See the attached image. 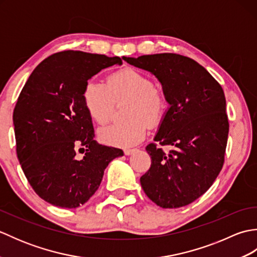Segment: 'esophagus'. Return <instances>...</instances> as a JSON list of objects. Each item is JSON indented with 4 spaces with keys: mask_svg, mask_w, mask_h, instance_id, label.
I'll use <instances>...</instances> for the list:
<instances>
[{
    "mask_svg": "<svg viewBox=\"0 0 257 257\" xmlns=\"http://www.w3.org/2000/svg\"><path fill=\"white\" fill-rule=\"evenodd\" d=\"M135 151H136V149H125L123 152L125 156H130V155H133Z\"/></svg>",
    "mask_w": 257,
    "mask_h": 257,
    "instance_id": "34e87169",
    "label": "esophagus"
}]
</instances>
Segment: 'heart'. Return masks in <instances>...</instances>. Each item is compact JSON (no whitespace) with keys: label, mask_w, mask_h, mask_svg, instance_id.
<instances>
[{"label":"heart","mask_w":257,"mask_h":257,"mask_svg":"<svg viewBox=\"0 0 257 257\" xmlns=\"http://www.w3.org/2000/svg\"><path fill=\"white\" fill-rule=\"evenodd\" d=\"M83 99L87 113L98 124L108 121L114 102L129 100L125 113L129 121L98 130V138L102 144L121 148L139 144L148 130L145 122L159 123L168 107L166 95L155 88L152 79L132 68L111 74L107 85L95 78L89 79L84 87Z\"/></svg>","instance_id":"obj_1"}]
</instances>
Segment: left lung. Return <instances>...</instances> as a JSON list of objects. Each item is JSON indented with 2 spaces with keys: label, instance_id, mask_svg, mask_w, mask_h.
<instances>
[{
  "label": "left lung",
  "instance_id": "obj_1",
  "mask_svg": "<svg viewBox=\"0 0 257 257\" xmlns=\"http://www.w3.org/2000/svg\"><path fill=\"white\" fill-rule=\"evenodd\" d=\"M123 61L155 75L169 103L154 140L172 149L165 154L156 144L147 146L151 167L140 178L141 187L163 209L192 203L210 189L224 162L228 136L224 91L203 66L179 54Z\"/></svg>",
  "mask_w": 257,
  "mask_h": 257
}]
</instances>
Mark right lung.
<instances>
[{"mask_svg":"<svg viewBox=\"0 0 257 257\" xmlns=\"http://www.w3.org/2000/svg\"><path fill=\"white\" fill-rule=\"evenodd\" d=\"M121 64L117 56L56 53L37 65L22 89L13 112L16 154L31 187L48 203L83 205L99 188L109 162L123 156L94 140L83 99L88 79Z\"/></svg>","mask_w":257,"mask_h":257,"instance_id":"add662e5","label":"right lung"}]
</instances>
